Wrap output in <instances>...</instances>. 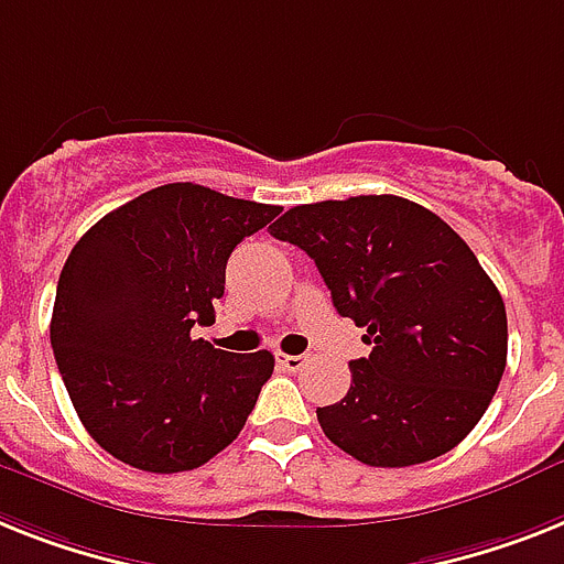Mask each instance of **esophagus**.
Wrapping results in <instances>:
<instances>
[{
  "label": "esophagus",
  "instance_id": "34e87169",
  "mask_svg": "<svg viewBox=\"0 0 564 564\" xmlns=\"http://www.w3.org/2000/svg\"><path fill=\"white\" fill-rule=\"evenodd\" d=\"M276 362L288 371H300V369H305V362L308 360H305L302 355H282V351H276Z\"/></svg>",
  "mask_w": 564,
  "mask_h": 564
}]
</instances>
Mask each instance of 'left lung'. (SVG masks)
I'll list each match as a JSON object with an SVG mask.
<instances>
[{"instance_id": "obj_1", "label": "left lung", "mask_w": 564, "mask_h": 564, "mask_svg": "<svg viewBox=\"0 0 564 564\" xmlns=\"http://www.w3.org/2000/svg\"><path fill=\"white\" fill-rule=\"evenodd\" d=\"M314 259L334 308L366 328L351 389L316 409L325 438L369 467H412L467 438L507 366V314L476 253L398 195L291 207L271 227Z\"/></svg>"}]
</instances>
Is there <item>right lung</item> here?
<instances>
[{
  "instance_id": "right-lung-1",
  "label": "right lung",
  "mask_w": 564,
  "mask_h": 564,
  "mask_svg": "<svg viewBox=\"0 0 564 564\" xmlns=\"http://www.w3.org/2000/svg\"><path fill=\"white\" fill-rule=\"evenodd\" d=\"M279 216L273 204L164 184L111 209L68 253L51 348L83 426L147 473H184L236 441L273 375L271 351L195 339L216 319L227 259Z\"/></svg>"
}]
</instances>
